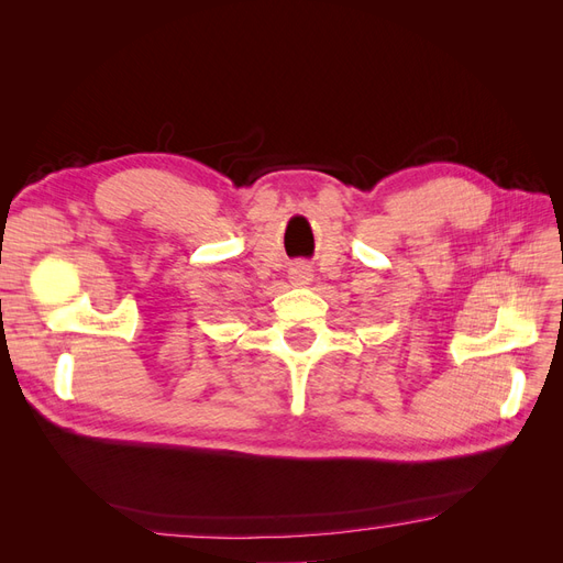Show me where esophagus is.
<instances>
[{
	"label": "esophagus",
	"mask_w": 563,
	"mask_h": 563,
	"mask_svg": "<svg viewBox=\"0 0 563 563\" xmlns=\"http://www.w3.org/2000/svg\"><path fill=\"white\" fill-rule=\"evenodd\" d=\"M310 282H312V269L308 265H296L291 269V284L305 286V284H310Z\"/></svg>",
	"instance_id": "obj_1"
}]
</instances>
